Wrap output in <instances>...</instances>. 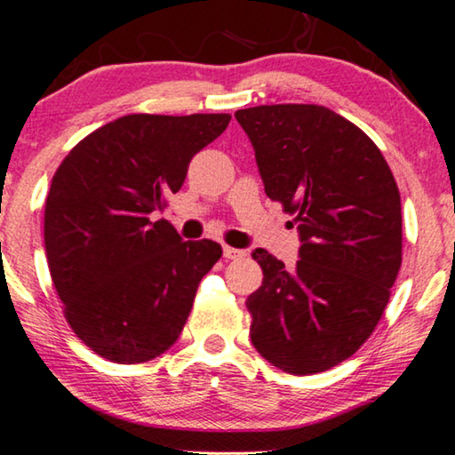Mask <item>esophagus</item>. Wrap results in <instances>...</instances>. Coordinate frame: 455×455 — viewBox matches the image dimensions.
<instances>
[{
  "label": "esophagus",
  "mask_w": 455,
  "mask_h": 455,
  "mask_svg": "<svg viewBox=\"0 0 455 455\" xmlns=\"http://www.w3.org/2000/svg\"><path fill=\"white\" fill-rule=\"evenodd\" d=\"M223 256H226L228 260H238V259H243L246 252H243V250H238V248H232V246H223Z\"/></svg>",
  "instance_id": "esophagus-1"
}]
</instances>
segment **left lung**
Listing matches in <instances>:
<instances>
[{
    "instance_id": "obj_1",
    "label": "left lung",
    "mask_w": 455,
    "mask_h": 455,
    "mask_svg": "<svg viewBox=\"0 0 455 455\" xmlns=\"http://www.w3.org/2000/svg\"><path fill=\"white\" fill-rule=\"evenodd\" d=\"M235 118L267 196L304 242L293 268L252 252L265 276L246 299L250 339L283 371H326L371 337L392 295L403 265L396 180L370 137L326 107L265 104Z\"/></svg>"
}]
</instances>
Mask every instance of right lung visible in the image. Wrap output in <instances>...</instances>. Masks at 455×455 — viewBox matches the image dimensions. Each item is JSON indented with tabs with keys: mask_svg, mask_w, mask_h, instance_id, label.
I'll use <instances>...</instances> for the list:
<instances>
[{
	"mask_svg": "<svg viewBox=\"0 0 455 455\" xmlns=\"http://www.w3.org/2000/svg\"><path fill=\"white\" fill-rule=\"evenodd\" d=\"M229 115H127L65 156L44 203V250L63 315L113 363L160 357L180 337L213 240L182 242L157 212L179 193L196 151Z\"/></svg>",
	"mask_w": 455,
	"mask_h": 455,
	"instance_id": "1",
	"label": "right lung"
}]
</instances>
